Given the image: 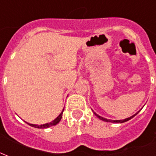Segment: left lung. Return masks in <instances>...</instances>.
Instances as JSON below:
<instances>
[{"mask_svg":"<svg viewBox=\"0 0 156 156\" xmlns=\"http://www.w3.org/2000/svg\"><path fill=\"white\" fill-rule=\"evenodd\" d=\"M139 112V111H138ZM137 112V113H138ZM137 113L136 114H135L134 115H132V116L129 117V118H126V119H125V120H108V119H105V118H104V117L101 116V115H97L96 113H95L94 112V114L95 115V116H97V118H99L100 120H104V121H106V122H111V123H123V122H126V121H128L129 120H130V119H132L133 117L135 116L136 115H137Z\"/></svg>","mask_w":156,"mask_h":156,"instance_id":"obj_1","label":"left lung"}]
</instances>
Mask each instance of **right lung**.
<instances>
[{
	"label": "right lung",
	"mask_w": 156,
	"mask_h": 156,
	"mask_svg": "<svg viewBox=\"0 0 156 156\" xmlns=\"http://www.w3.org/2000/svg\"><path fill=\"white\" fill-rule=\"evenodd\" d=\"M63 111H64V109H63ZM63 111L61 112V114L59 115L54 120H52L51 122H50V123H46L44 124V125H33V124H29L27 123L28 125H30V126H32V127H35V128H39V129H45V128H49V127H51V126H55V125H57L59 122H60V120H61V118H62V114H63Z\"/></svg>",
	"instance_id": "right-lung-1"
}]
</instances>
